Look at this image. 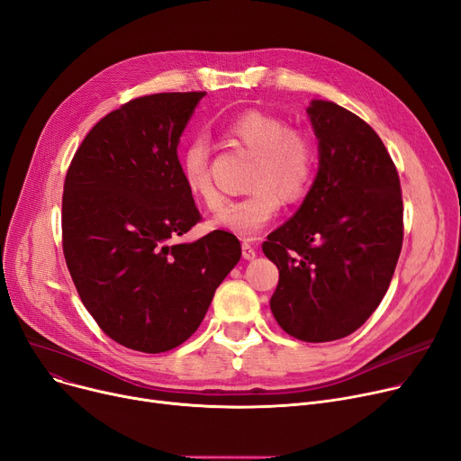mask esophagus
Returning a JSON list of instances; mask_svg holds the SVG:
<instances>
[{"label":"esophagus","mask_w":461,"mask_h":461,"mask_svg":"<svg viewBox=\"0 0 461 461\" xmlns=\"http://www.w3.org/2000/svg\"><path fill=\"white\" fill-rule=\"evenodd\" d=\"M240 249H243V258L245 259H254L256 258V249L252 247V243H249V240H243Z\"/></svg>","instance_id":"obj_1"}]
</instances>
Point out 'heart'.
Returning a JSON list of instances; mask_svg holds the SVG:
<instances>
[{"mask_svg": "<svg viewBox=\"0 0 461 461\" xmlns=\"http://www.w3.org/2000/svg\"><path fill=\"white\" fill-rule=\"evenodd\" d=\"M228 138L256 153L247 196L230 202L214 216L212 226L252 239L278 214L284 196L301 200L310 190L318 166L313 138L297 127H287L280 115L247 110L226 129ZM179 172L190 196L209 211L221 209L222 196L212 176L209 149L202 140L188 143L179 157Z\"/></svg>", "mask_w": 461, "mask_h": 461, "instance_id": "obj_1", "label": "heart"}]
</instances>
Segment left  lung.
I'll list each match as a JSON object with an SVG mask.
<instances>
[{
    "label": "left lung",
    "mask_w": 461,
    "mask_h": 461,
    "mask_svg": "<svg viewBox=\"0 0 461 461\" xmlns=\"http://www.w3.org/2000/svg\"><path fill=\"white\" fill-rule=\"evenodd\" d=\"M306 112L320 140L318 176L263 252L280 273L278 325L303 342H332L365 323L389 289L403 202L396 166L366 121L330 101Z\"/></svg>",
    "instance_id": "left-lung-1"
}]
</instances>
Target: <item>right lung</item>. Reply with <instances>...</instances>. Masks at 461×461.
<instances>
[{
  "label": "right lung",
  "mask_w": 461,
  "mask_h": 461,
  "mask_svg": "<svg viewBox=\"0 0 461 461\" xmlns=\"http://www.w3.org/2000/svg\"><path fill=\"white\" fill-rule=\"evenodd\" d=\"M205 91L138 96L110 112L67 169L63 254L99 327L141 353H164L196 332L216 287L240 259L239 239L214 230L177 243L202 221L177 158Z\"/></svg>",
  "instance_id": "right-lung-1"
}]
</instances>
